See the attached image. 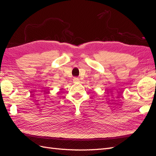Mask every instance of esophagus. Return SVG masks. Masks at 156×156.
Returning <instances> with one entry per match:
<instances>
[{
    "label": "esophagus",
    "mask_w": 156,
    "mask_h": 156,
    "mask_svg": "<svg viewBox=\"0 0 156 156\" xmlns=\"http://www.w3.org/2000/svg\"><path fill=\"white\" fill-rule=\"evenodd\" d=\"M73 81H74V82H78L79 81H80V80H79L78 78H74V79H73Z\"/></svg>",
    "instance_id": "1"
}]
</instances>
